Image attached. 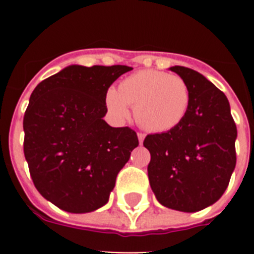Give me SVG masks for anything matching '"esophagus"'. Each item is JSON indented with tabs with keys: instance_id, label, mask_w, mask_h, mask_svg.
Instances as JSON below:
<instances>
[{
	"instance_id": "34e87169",
	"label": "esophagus",
	"mask_w": 254,
	"mask_h": 254,
	"mask_svg": "<svg viewBox=\"0 0 254 254\" xmlns=\"http://www.w3.org/2000/svg\"><path fill=\"white\" fill-rule=\"evenodd\" d=\"M137 137H138V142H140V145H142L143 138H145V133H142V132H138Z\"/></svg>"
}]
</instances>
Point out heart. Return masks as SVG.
Wrapping results in <instances>:
<instances>
[{
	"label": "heart",
	"mask_w": 254,
	"mask_h": 254,
	"mask_svg": "<svg viewBox=\"0 0 254 254\" xmlns=\"http://www.w3.org/2000/svg\"><path fill=\"white\" fill-rule=\"evenodd\" d=\"M108 109L118 120L128 117L134 108V118L146 131L164 133L185 122L192 104L187 82L176 75L158 69H143L127 76L118 91L109 90L105 98Z\"/></svg>",
	"instance_id": "heart-1"
}]
</instances>
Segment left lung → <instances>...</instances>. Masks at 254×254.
Wrapping results in <instances>:
<instances>
[{"label": "left lung", "instance_id": "obj_1", "mask_svg": "<svg viewBox=\"0 0 254 254\" xmlns=\"http://www.w3.org/2000/svg\"><path fill=\"white\" fill-rule=\"evenodd\" d=\"M188 84L192 104L178 128L147 134L150 186L168 208L196 212L223 196L237 163V126L228 98L194 69L173 66Z\"/></svg>", "mask_w": 254, "mask_h": 254}]
</instances>
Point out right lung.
<instances>
[{
	"label": "right lung",
	"instance_id": "add662e5",
	"mask_svg": "<svg viewBox=\"0 0 254 254\" xmlns=\"http://www.w3.org/2000/svg\"><path fill=\"white\" fill-rule=\"evenodd\" d=\"M132 67L71 64L38 84L24 116V154L35 188L72 214L104 206L138 146L129 127H111L107 91Z\"/></svg>",
	"mask_w": 254,
	"mask_h": 254
}]
</instances>
